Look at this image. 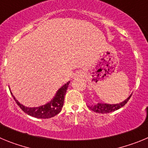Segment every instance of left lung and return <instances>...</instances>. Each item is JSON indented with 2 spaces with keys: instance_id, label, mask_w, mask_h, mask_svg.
I'll return each instance as SVG.
<instances>
[{
  "instance_id": "left-lung-1",
  "label": "left lung",
  "mask_w": 148,
  "mask_h": 148,
  "mask_svg": "<svg viewBox=\"0 0 148 148\" xmlns=\"http://www.w3.org/2000/svg\"><path fill=\"white\" fill-rule=\"evenodd\" d=\"M130 95L127 99L125 101H122L121 103L116 104H101V103H99V104H96L95 105L92 106H88V108H90L91 110L94 111L95 113H110V112H113V111L119 109V108H122L123 106H125L127 104L130 98L131 97Z\"/></svg>"
}]
</instances>
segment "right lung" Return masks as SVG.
I'll return each instance as SVG.
<instances>
[{"instance_id":"obj_1","label":"right lung","mask_w":148,"mask_h":148,"mask_svg":"<svg viewBox=\"0 0 148 148\" xmlns=\"http://www.w3.org/2000/svg\"><path fill=\"white\" fill-rule=\"evenodd\" d=\"M70 83V82H68L63 87H61L57 92L54 99L51 101L50 102L47 103L45 105L38 107V108H27V107H24V106L18 102V100L15 99V96L12 95V92L11 94L12 95L13 99H15V102L17 103V104L20 107L21 109L24 113L31 116L35 117V118L49 119L56 116L61 112L63 105H64L65 94H66L68 85H69Z\"/></svg>"}]
</instances>
